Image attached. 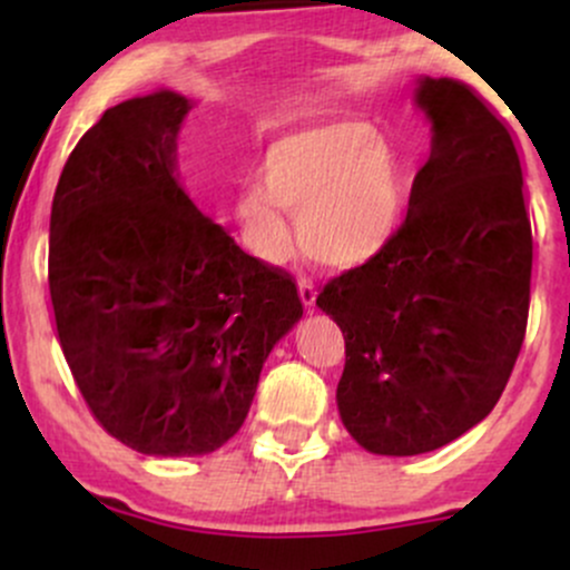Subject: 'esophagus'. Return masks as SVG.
Instances as JSON below:
<instances>
[{
  "mask_svg": "<svg viewBox=\"0 0 570 570\" xmlns=\"http://www.w3.org/2000/svg\"><path fill=\"white\" fill-rule=\"evenodd\" d=\"M299 299H303V305L311 311L313 305H316V284H313V278H299Z\"/></svg>",
  "mask_w": 570,
  "mask_h": 570,
  "instance_id": "esophagus-1",
  "label": "esophagus"
}]
</instances>
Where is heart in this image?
<instances>
[{"label":"heart","instance_id":"1","mask_svg":"<svg viewBox=\"0 0 570 570\" xmlns=\"http://www.w3.org/2000/svg\"><path fill=\"white\" fill-rule=\"evenodd\" d=\"M404 206L399 155L367 122L337 120L294 130L265 149L257 181L235 198L246 244L278 259L289 244L285 212L297 214V244L326 267H356L394 238Z\"/></svg>","mask_w":570,"mask_h":570}]
</instances>
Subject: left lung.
<instances>
[{
  "label": "left lung",
  "mask_w": 570,
  "mask_h": 570,
  "mask_svg": "<svg viewBox=\"0 0 570 570\" xmlns=\"http://www.w3.org/2000/svg\"><path fill=\"white\" fill-rule=\"evenodd\" d=\"M431 155L407 217L316 297L343 330L337 410L377 455H421L490 415L528 326L533 235L517 144L466 82L423 77Z\"/></svg>",
  "instance_id": "left-lung-1"
}]
</instances>
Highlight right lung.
<instances>
[{
	"label": "right lung",
	"mask_w": 570,
	"mask_h": 570,
	"mask_svg": "<svg viewBox=\"0 0 570 570\" xmlns=\"http://www.w3.org/2000/svg\"><path fill=\"white\" fill-rule=\"evenodd\" d=\"M187 112L174 90L107 109L50 208V305L77 389L107 434L158 458L230 440L303 316L289 273L248 257L181 189Z\"/></svg>",
	"instance_id": "right-lung-1"
}]
</instances>
